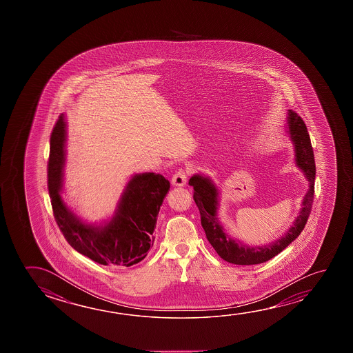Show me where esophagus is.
<instances>
[{
    "label": "esophagus",
    "mask_w": 353,
    "mask_h": 353,
    "mask_svg": "<svg viewBox=\"0 0 353 353\" xmlns=\"http://www.w3.org/2000/svg\"><path fill=\"white\" fill-rule=\"evenodd\" d=\"M171 182H172L174 185H185V182H187V172H185V170L176 171L174 176H172Z\"/></svg>",
    "instance_id": "esophagus-1"
}]
</instances>
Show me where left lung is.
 Here are the masks:
<instances>
[{
  "label": "left lung",
  "instance_id": "1",
  "mask_svg": "<svg viewBox=\"0 0 353 353\" xmlns=\"http://www.w3.org/2000/svg\"><path fill=\"white\" fill-rule=\"evenodd\" d=\"M288 129L290 138L295 146V161L303 170L306 179L310 182V190L303 201L301 215L295 220L294 225L289 232L277 240L276 243L266 246H248L230 239L226 235L216 218L218 191L210 179L201 174H194L190 179V185L193 187V199L201 213V223L205 232L209 243L213 246L223 260L234 265H259L271 260L276 254L282 252L289 243L294 241L305 228L306 221L312 213L314 201V182H315V160L312 150L310 135L307 133L305 123L294 110H289Z\"/></svg>",
  "mask_w": 353,
  "mask_h": 353
}]
</instances>
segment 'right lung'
Instances as JSON below:
<instances>
[{
  "label": "right lung",
  "instance_id": "add662e5",
  "mask_svg": "<svg viewBox=\"0 0 353 353\" xmlns=\"http://www.w3.org/2000/svg\"><path fill=\"white\" fill-rule=\"evenodd\" d=\"M64 116H59L50 135L48 190L52 214L71 248L104 266L129 267L144 260L154 245V229L170 181L162 174H143L129 181L119 207L108 224L87 225L65 207L60 196L64 165Z\"/></svg>",
  "mask_w": 353,
  "mask_h": 353
}]
</instances>
